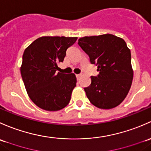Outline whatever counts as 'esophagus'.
<instances>
[{
  "instance_id": "34e87169",
  "label": "esophagus",
  "mask_w": 151,
  "mask_h": 151,
  "mask_svg": "<svg viewBox=\"0 0 151 151\" xmlns=\"http://www.w3.org/2000/svg\"><path fill=\"white\" fill-rule=\"evenodd\" d=\"M76 77H77L78 78L79 77H80V76H81V74H76Z\"/></svg>"
}]
</instances>
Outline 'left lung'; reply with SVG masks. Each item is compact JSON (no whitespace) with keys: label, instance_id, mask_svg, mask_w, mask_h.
I'll return each mask as SVG.
<instances>
[{"label":"left lung","instance_id":"1","mask_svg":"<svg viewBox=\"0 0 151 151\" xmlns=\"http://www.w3.org/2000/svg\"><path fill=\"white\" fill-rule=\"evenodd\" d=\"M78 43L99 72L98 76H91V84L84 88L87 98L101 109H111L120 105L133 79L131 52L126 42L112 34H105L83 37Z\"/></svg>","mask_w":151,"mask_h":151}]
</instances>
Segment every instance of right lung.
I'll list each match as a JSON object with an SVG mask.
<instances>
[{
  "instance_id": "obj_1",
  "label": "right lung",
  "mask_w": 151,
  "mask_h": 151,
  "mask_svg": "<svg viewBox=\"0 0 151 151\" xmlns=\"http://www.w3.org/2000/svg\"><path fill=\"white\" fill-rule=\"evenodd\" d=\"M77 37L43 36L24 50L20 68L26 91L31 100L41 109L57 111L66 107L76 86L74 73H57L66 51Z\"/></svg>"
}]
</instances>
